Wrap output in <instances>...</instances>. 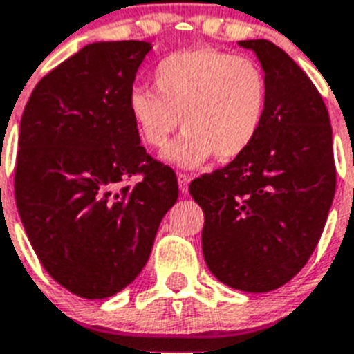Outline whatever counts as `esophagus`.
<instances>
[{
    "mask_svg": "<svg viewBox=\"0 0 354 354\" xmlns=\"http://www.w3.org/2000/svg\"><path fill=\"white\" fill-rule=\"evenodd\" d=\"M189 182H191V176L189 174H184V172H180L178 174V187H180V191L182 193H187V189H189Z\"/></svg>",
    "mask_w": 354,
    "mask_h": 354,
    "instance_id": "obj_1",
    "label": "esophagus"
}]
</instances>
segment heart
Segmentation results:
<instances>
[{"label": "heart", "mask_w": 354, "mask_h": 354, "mask_svg": "<svg viewBox=\"0 0 354 354\" xmlns=\"http://www.w3.org/2000/svg\"><path fill=\"white\" fill-rule=\"evenodd\" d=\"M153 86L133 88L129 114L138 137L161 150L182 122L185 131L163 153L167 163L195 169L214 153L232 161L263 127L268 84L253 59L216 48H189L163 57Z\"/></svg>", "instance_id": "b5f03b06"}]
</instances>
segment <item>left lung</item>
<instances>
[{"label": "left lung", "instance_id": "1", "mask_svg": "<svg viewBox=\"0 0 354 354\" xmlns=\"http://www.w3.org/2000/svg\"><path fill=\"white\" fill-rule=\"evenodd\" d=\"M255 52L268 84L263 127L242 156L195 178L204 212L203 253L221 283L268 292L302 270L323 234L336 167L330 118L308 75L264 39L238 41Z\"/></svg>", "mask_w": 354, "mask_h": 354}]
</instances>
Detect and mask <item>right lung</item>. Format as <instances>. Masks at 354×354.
<instances>
[{
    "instance_id": "1",
    "label": "right lung",
    "mask_w": 354,
    "mask_h": 354,
    "mask_svg": "<svg viewBox=\"0 0 354 354\" xmlns=\"http://www.w3.org/2000/svg\"><path fill=\"white\" fill-rule=\"evenodd\" d=\"M150 50L146 41L86 44L35 86L24 109L18 214L44 270L77 297L125 289L178 201L174 170L146 153L127 106ZM135 174H143L137 186L115 191Z\"/></svg>"
}]
</instances>
